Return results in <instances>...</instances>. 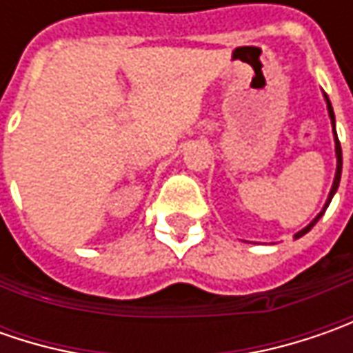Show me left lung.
<instances>
[{
    "label": "left lung",
    "mask_w": 353,
    "mask_h": 353,
    "mask_svg": "<svg viewBox=\"0 0 353 353\" xmlns=\"http://www.w3.org/2000/svg\"><path fill=\"white\" fill-rule=\"evenodd\" d=\"M324 100H326V105H328V116L332 119V129H334V143H336V176H334V183H332V188H330V194H328V200H326V204H324V208L320 210V214L310 222V224L303 228L299 234H294V239H299V237H303L305 234H308L310 230H312V225L319 222L320 218H322V214L326 212L328 208V204L332 202V196L336 194V190H338V184H340V176H342V147H340V141H338V135H336V119H334V110H332V103L328 100V96L324 94Z\"/></svg>",
    "instance_id": "obj_1"
}]
</instances>
